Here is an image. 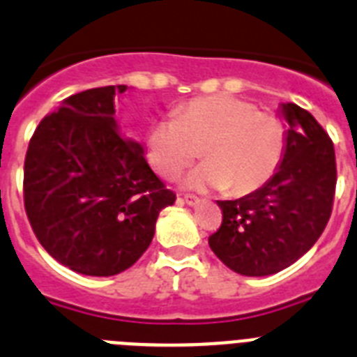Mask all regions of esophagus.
<instances>
[{
    "label": "esophagus",
    "instance_id": "1",
    "mask_svg": "<svg viewBox=\"0 0 357 357\" xmlns=\"http://www.w3.org/2000/svg\"><path fill=\"white\" fill-rule=\"evenodd\" d=\"M182 200L185 202V204H188V206H191V207H197V206H200V198L198 197H195V195H184V197H182Z\"/></svg>",
    "mask_w": 357,
    "mask_h": 357
}]
</instances>
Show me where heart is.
I'll use <instances>...</instances> for the list:
<instances>
[{
    "mask_svg": "<svg viewBox=\"0 0 357 357\" xmlns=\"http://www.w3.org/2000/svg\"><path fill=\"white\" fill-rule=\"evenodd\" d=\"M207 162L184 178L191 189H227L248 195L266 184L286 148L284 125L272 112L241 98L198 96L150 125L144 153L162 176H173L198 155Z\"/></svg>",
    "mask_w": 357,
    "mask_h": 357,
    "instance_id": "obj_1",
    "label": "heart"
}]
</instances>
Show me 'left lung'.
<instances>
[{
  "label": "left lung",
  "mask_w": 357,
  "mask_h": 357,
  "mask_svg": "<svg viewBox=\"0 0 357 357\" xmlns=\"http://www.w3.org/2000/svg\"><path fill=\"white\" fill-rule=\"evenodd\" d=\"M280 112L288 123L286 148L272 178L247 197L218 200L223 220L209 247L241 275H272L301 259L333 213V141L302 107L282 103Z\"/></svg>",
  "instance_id": "1"
}]
</instances>
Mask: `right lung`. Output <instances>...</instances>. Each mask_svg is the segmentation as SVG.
I'll return each instance as SVG.
<instances>
[{"mask_svg":"<svg viewBox=\"0 0 357 357\" xmlns=\"http://www.w3.org/2000/svg\"><path fill=\"white\" fill-rule=\"evenodd\" d=\"M107 85L66 98L31 135L24 209L44 250L73 272L110 277L150 247L175 193L151 172L139 143L119 135Z\"/></svg>","mask_w":357,"mask_h":357,"instance_id":"1","label":"right lung"}]
</instances>
